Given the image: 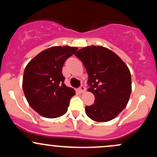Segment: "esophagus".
<instances>
[{
	"instance_id": "obj_1",
	"label": "esophagus",
	"mask_w": 157,
	"mask_h": 157,
	"mask_svg": "<svg viewBox=\"0 0 157 157\" xmlns=\"http://www.w3.org/2000/svg\"><path fill=\"white\" fill-rule=\"evenodd\" d=\"M79 90H80V91L81 93H83V92H85V91H86V87H85V86H83V85H81V86H80V88H79Z\"/></svg>"
}]
</instances>
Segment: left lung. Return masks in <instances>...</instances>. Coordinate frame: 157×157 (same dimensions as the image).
Listing matches in <instances>:
<instances>
[{"mask_svg": "<svg viewBox=\"0 0 157 157\" xmlns=\"http://www.w3.org/2000/svg\"><path fill=\"white\" fill-rule=\"evenodd\" d=\"M75 56L86 68L88 90L95 97L94 104L85 108L86 114L96 122L113 120L129 100L131 77L128 68L116 54L102 46L81 48Z\"/></svg>", "mask_w": 157, "mask_h": 157, "instance_id": "8db88e82", "label": "left lung"}]
</instances>
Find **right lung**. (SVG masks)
<instances>
[{"instance_id": "obj_1", "label": "right lung", "mask_w": 157, "mask_h": 157, "mask_svg": "<svg viewBox=\"0 0 157 157\" xmlns=\"http://www.w3.org/2000/svg\"><path fill=\"white\" fill-rule=\"evenodd\" d=\"M77 50L76 47L54 46L27 64L23 77V92L29 105L41 116L56 118L67 111L75 91L65 85L62 68Z\"/></svg>"}]
</instances>
